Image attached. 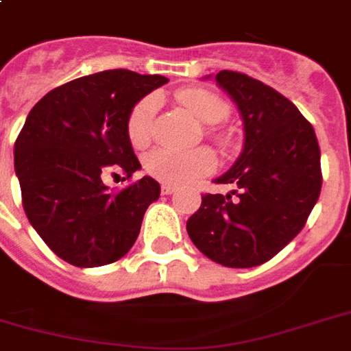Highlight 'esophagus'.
Listing matches in <instances>:
<instances>
[{"label":"esophagus","instance_id":"esophagus-1","mask_svg":"<svg viewBox=\"0 0 351 351\" xmlns=\"http://www.w3.org/2000/svg\"><path fill=\"white\" fill-rule=\"evenodd\" d=\"M176 186H171V184H162V193L163 195H171V193H175Z\"/></svg>","mask_w":351,"mask_h":351}]
</instances>
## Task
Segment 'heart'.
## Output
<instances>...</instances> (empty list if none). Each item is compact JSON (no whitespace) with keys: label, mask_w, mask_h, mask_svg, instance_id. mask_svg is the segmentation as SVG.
I'll list each match as a JSON object with an SVG mask.
<instances>
[{"label":"heart","mask_w":351,"mask_h":351,"mask_svg":"<svg viewBox=\"0 0 351 351\" xmlns=\"http://www.w3.org/2000/svg\"><path fill=\"white\" fill-rule=\"evenodd\" d=\"M176 100L195 115L201 123H221L228 115V106L219 96L204 89H182L176 93ZM158 111V98L152 95L143 96L141 100L130 110L126 119V134L130 143L136 149H145L152 137L154 117ZM210 139L223 150H230L234 145L232 134L227 130L208 126ZM145 169L150 175L167 184H184L197 176H204L215 169V156L208 147H199L193 150L154 149L145 158Z\"/></svg>","instance_id":"heart-1"}]
</instances>
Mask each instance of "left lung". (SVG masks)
Here are the masks:
<instances>
[{"instance_id":"8db88e82","label":"left lung","mask_w":351,"mask_h":351,"mask_svg":"<svg viewBox=\"0 0 351 351\" xmlns=\"http://www.w3.org/2000/svg\"><path fill=\"white\" fill-rule=\"evenodd\" d=\"M215 82L240 108L245 143L238 162L214 180L234 189L204 193L186 228L210 261L253 268L305 227L320 197V147L313 124L269 85L234 70L217 72Z\"/></svg>"}]
</instances>
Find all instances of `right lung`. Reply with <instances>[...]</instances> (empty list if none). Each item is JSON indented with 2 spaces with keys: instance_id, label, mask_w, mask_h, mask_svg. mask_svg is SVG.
Here are the masks:
<instances>
[{
  "instance_id": "add662e5",
  "label": "right lung",
  "mask_w": 351,
  "mask_h": 351,
  "mask_svg": "<svg viewBox=\"0 0 351 351\" xmlns=\"http://www.w3.org/2000/svg\"><path fill=\"white\" fill-rule=\"evenodd\" d=\"M167 83L126 69L104 70L43 96L14 143L22 204L44 243L72 266L96 268L123 258L160 197L150 176L108 189L102 176L121 169L130 180L141 163L126 134L130 110Z\"/></svg>"
}]
</instances>
